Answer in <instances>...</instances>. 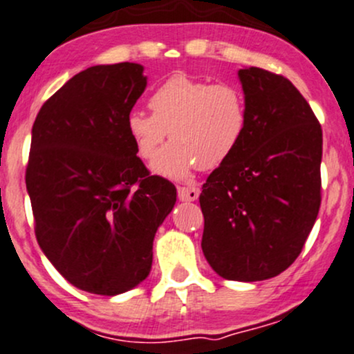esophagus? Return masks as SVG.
Wrapping results in <instances>:
<instances>
[{
    "instance_id": "esophagus-1",
    "label": "esophagus",
    "mask_w": 354,
    "mask_h": 354,
    "mask_svg": "<svg viewBox=\"0 0 354 354\" xmlns=\"http://www.w3.org/2000/svg\"><path fill=\"white\" fill-rule=\"evenodd\" d=\"M199 194V187H196V185H182V187H178V197L182 201H196Z\"/></svg>"
}]
</instances>
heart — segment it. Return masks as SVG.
<instances>
[{"instance_id": "b5f03b06", "label": "heart", "mask_w": 354, "mask_h": 354, "mask_svg": "<svg viewBox=\"0 0 354 354\" xmlns=\"http://www.w3.org/2000/svg\"><path fill=\"white\" fill-rule=\"evenodd\" d=\"M151 115L130 111L124 130L143 160L169 134L173 142L155 156L151 170L169 178H185L194 169L212 170L230 160L250 127L248 101L241 87L176 74L148 97Z\"/></svg>"}]
</instances>
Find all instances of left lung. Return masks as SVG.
<instances>
[{
	"mask_svg": "<svg viewBox=\"0 0 354 354\" xmlns=\"http://www.w3.org/2000/svg\"><path fill=\"white\" fill-rule=\"evenodd\" d=\"M250 127L199 196L203 252L223 279L257 282L287 270L321 207L322 130L297 87L260 67L239 69Z\"/></svg>",
	"mask_w": 354,
	"mask_h": 354,
	"instance_id": "1",
	"label": "left lung"
}]
</instances>
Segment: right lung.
<instances>
[{
  "instance_id": "obj_1",
  "label": "right lung",
  "mask_w": 354,
  "mask_h": 354,
  "mask_svg": "<svg viewBox=\"0 0 354 354\" xmlns=\"http://www.w3.org/2000/svg\"><path fill=\"white\" fill-rule=\"evenodd\" d=\"M147 87L140 64L94 66L48 97L25 182L41 252L74 287L116 295L147 279L176 185L150 176L124 121Z\"/></svg>"
}]
</instances>
